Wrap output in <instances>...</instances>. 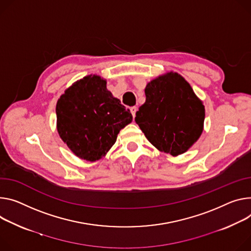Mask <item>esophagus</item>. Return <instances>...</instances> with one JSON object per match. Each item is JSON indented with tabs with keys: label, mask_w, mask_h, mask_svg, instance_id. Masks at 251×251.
<instances>
[{
	"label": "esophagus",
	"mask_w": 251,
	"mask_h": 251,
	"mask_svg": "<svg viewBox=\"0 0 251 251\" xmlns=\"http://www.w3.org/2000/svg\"><path fill=\"white\" fill-rule=\"evenodd\" d=\"M130 111H131V113H132V115H133V117H135V114H136V111H137V107H136V106H133V107H131V108H130Z\"/></svg>",
	"instance_id": "esophagus-1"
}]
</instances>
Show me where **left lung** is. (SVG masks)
<instances>
[{"label": "left lung", "mask_w": 251, "mask_h": 251, "mask_svg": "<svg viewBox=\"0 0 251 251\" xmlns=\"http://www.w3.org/2000/svg\"><path fill=\"white\" fill-rule=\"evenodd\" d=\"M146 101L135 122L159 151L177 156L186 152L203 131L205 109L189 83L177 73L149 82Z\"/></svg>", "instance_id": "1"}]
</instances>
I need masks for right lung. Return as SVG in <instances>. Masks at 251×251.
I'll use <instances>...</instances> for the list:
<instances>
[{"label": "right lung", "instance_id": "obj_1", "mask_svg": "<svg viewBox=\"0 0 251 251\" xmlns=\"http://www.w3.org/2000/svg\"><path fill=\"white\" fill-rule=\"evenodd\" d=\"M61 139L78 157L96 161L115 144L132 114L107 90L106 80L89 75L61 95L56 106Z\"/></svg>", "mask_w": 251, "mask_h": 251}]
</instances>
